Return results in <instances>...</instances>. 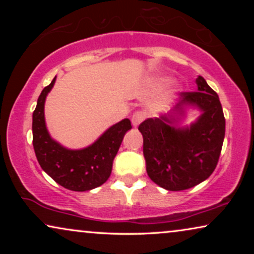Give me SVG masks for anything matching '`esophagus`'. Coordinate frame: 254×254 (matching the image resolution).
Instances as JSON below:
<instances>
[{
    "label": "esophagus",
    "instance_id": "34e87169",
    "mask_svg": "<svg viewBox=\"0 0 254 254\" xmlns=\"http://www.w3.org/2000/svg\"><path fill=\"white\" fill-rule=\"evenodd\" d=\"M144 119V114L142 112H134L133 116H131V124H133L134 127H137L142 121Z\"/></svg>",
    "mask_w": 254,
    "mask_h": 254
}]
</instances>
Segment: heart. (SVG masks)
I'll use <instances>...</instances> for the list:
<instances>
[{"instance_id":"heart-1","label":"heart","mask_w":254,"mask_h":254,"mask_svg":"<svg viewBox=\"0 0 254 254\" xmlns=\"http://www.w3.org/2000/svg\"><path fill=\"white\" fill-rule=\"evenodd\" d=\"M166 83H169V78L168 77H159L156 79V84L158 85H164Z\"/></svg>"}]
</instances>
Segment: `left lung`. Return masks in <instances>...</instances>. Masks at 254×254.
Segmentation results:
<instances>
[{"label":"left lung","instance_id":"1","mask_svg":"<svg viewBox=\"0 0 254 254\" xmlns=\"http://www.w3.org/2000/svg\"><path fill=\"white\" fill-rule=\"evenodd\" d=\"M195 83L196 91L180 93L169 113L148 118L138 126L149 178L168 190H189L209 178L223 145L225 119L220 98L202 76ZM189 108L199 109L200 116L182 125Z\"/></svg>","mask_w":254,"mask_h":254}]
</instances>
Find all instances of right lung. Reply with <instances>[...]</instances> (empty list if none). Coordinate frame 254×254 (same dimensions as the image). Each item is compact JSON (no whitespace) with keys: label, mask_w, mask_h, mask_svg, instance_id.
Listing matches in <instances>:
<instances>
[{"label":"right lung","mask_w":254,"mask_h":254,"mask_svg":"<svg viewBox=\"0 0 254 254\" xmlns=\"http://www.w3.org/2000/svg\"><path fill=\"white\" fill-rule=\"evenodd\" d=\"M57 76L41 91L32 116L33 148L41 169L59 185L75 192H85L103 185L112 172L113 159L125 134L131 129L129 119H124L104 131L92 144L82 149H68L55 141L47 129L45 102Z\"/></svg>","instance_id":"right-lung-1"}]
</instances>
